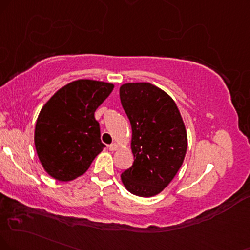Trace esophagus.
<instances>
[{"label": "esophagus", "instance_id": "1", "mask_svg": "<svg viewBox=\"0 0 250 250\" xmlns=\"http://www.w3.org/2000/svg\"><path fill=\"white\" fill-rule=\"evenodd\" d=\"M118 144H116V143H113V144H111L110 146H109V149L110 150H112V152H115V150H117L118 149Z\"/></svg>", "mask_w": 250, "mask_h": 250}]
</instances>
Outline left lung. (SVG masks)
I'll return each instance as SVG.
<instances>
[{
	"mask_svg": "<svg viewBox=\"0 0 250 250\" xmlns=\"http://www.w3.org/2000/svg\"><path fill=\"white\" fill-rule=\"evenodd\" d=\"M119 96L131 123L135 158L122 174V182L135 196H155L183 163L188 147L183 119L172 98L150 83H125Z\"/></svg>",
	"mask_w": 250,
	"mask_h": 250,
	"instance_id": "obj_1",
	"label": "left lung"
}]
</instances>
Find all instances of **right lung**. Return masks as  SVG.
<instances>
[{
	"instance_id": "right-lung-1",
	"label": "right lung",
	"mask_w": 250,
	"mask_h": 250,
	"mask_svg": "<svg viewBox=\"0 0 250 250\" xmlns=\"http://www.w3.org/2000/svg\"><path fill=\"white\" fill-rule=\"evenodd\" d=\"M112 89L111 83L78 80L59 89L42 106L35 146L50 176L62 182L81 176L103 150L95 111Z\"/></svg>"
}]
</instances>
